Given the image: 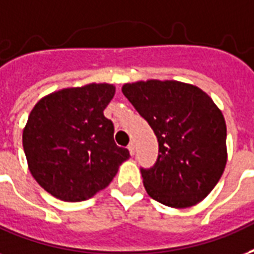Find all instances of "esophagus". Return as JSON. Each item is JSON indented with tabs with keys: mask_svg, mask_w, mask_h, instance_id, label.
<instances>
[{
	"mask_svg": "<svg viewBox=\"0 0 254 254\" xmlns=\"http://www.w3.org/2000/svg\"><path fill=\"white\" fill-rule=\"evenodd\" d=\"M127 149H129V152H130V154H134V142L131 141V142H129V145H127Z\"/></svg>",
	"mask_w": 254,
	"mask_h": 254,
	"instance_id": "1",
	"label": "esophagus"
}]
</instances>
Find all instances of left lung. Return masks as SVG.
Masks as SVG:
<instances>
[{"mask_svg": "<svg viewBox=\"0 0 254 254\" xmlns=\"http://www.w3.org/2000/svg\"><path fill=\"white\" fill-rule=\"evenodd\" d=\"M123 93L157 137V160L141 168L149 196L172 208L204 200L226 165L225 120L212 98L179 81L125 84Z\"/></svg>", "mask_w": 254, "mask_h": 254, "instance_id": "obj_1", "label": "left lung"}]
</instances>
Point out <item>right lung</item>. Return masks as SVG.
I'll use <instances>...</instances> for the list:
<instances>
[{
	"label": "right lung",
	"mask_w": 254,
	"mask_h": 254,
	"mask_svg": "<svg viewBox=\"0 0 254 254\" xmlns=\"http://www.w3.org/2000/svg\"><path fill=\"white\" fill-rule=\"evenodd\" d=\"M113 85L90 84L52 93L37 102L22 134L36 181L63 201L88 200L106 188L129 150L114 142V125L104 116Z\"/></svg>",
	"instance_id": "obj_1"
}]
</instances>
